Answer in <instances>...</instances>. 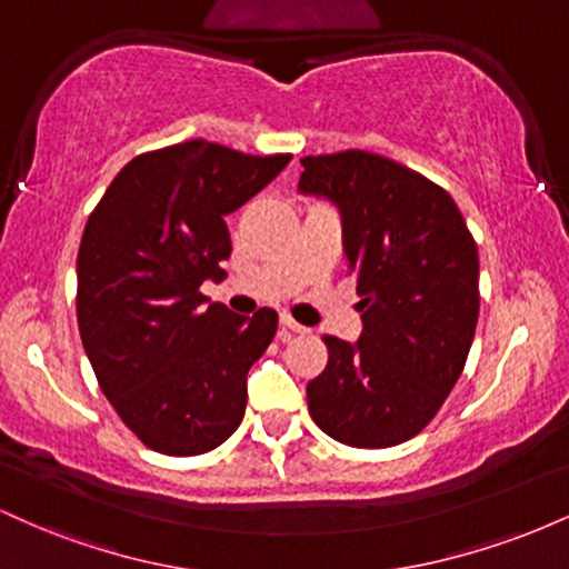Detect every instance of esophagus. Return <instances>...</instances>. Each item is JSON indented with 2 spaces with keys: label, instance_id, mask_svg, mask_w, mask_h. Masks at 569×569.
Segmentation results:
<instances>
[{
  "label": "esophagus",
  "instance_id": "obj_1",
  "mask_svg": "<svg viewBox=\"0 0 569 569\" xmlns=\"http://www.w3.org/2000/svg\"><path fill=\"white\" fill-rule=\"evenodd\" d=\"M280 329L286 331V335H307V329L302 323H297L293 318L289 316H280Z\"/></svg>",
  "mask_w": 569,
  "mask_h": 569
}]
</instances>
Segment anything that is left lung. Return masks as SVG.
<instances>
[{"label":"left lung","instance_id":"1","mask_svg":"<svg viewBox=\"0 0 569 569\" xmlns=\"http://www.w3.org/2000/svg\"><path fill=\"white\" fill-rule=\"evenodd\" d=\"M299 192L342 219L363 331L323 337L329 363L307 407L331 439L385 449L420 433L452 393L479 321V251L447 189L382 154L302 160Z\"/></svg>","mask_w":569,"mask_h":569}]
</instances>
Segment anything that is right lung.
<instances>
[{"instance_id": "obj_1", "label": "right lung", "mask_w": 569, "mask_h": 569, "mask_svg": "<svg viewBox=\"0 0 569 569\" xmlns=\"http://www.w3.org/2000/svg\"><path fill=\"white\" fill-rule=\"evenodd\" d=\"M291 154L184 141L139 154L114 176L77 253V323L103 396L149 449H217L246 411V377L278 329L208 302L232 243L224 217L289 166Z\"/></svg>"}]
</instances>
